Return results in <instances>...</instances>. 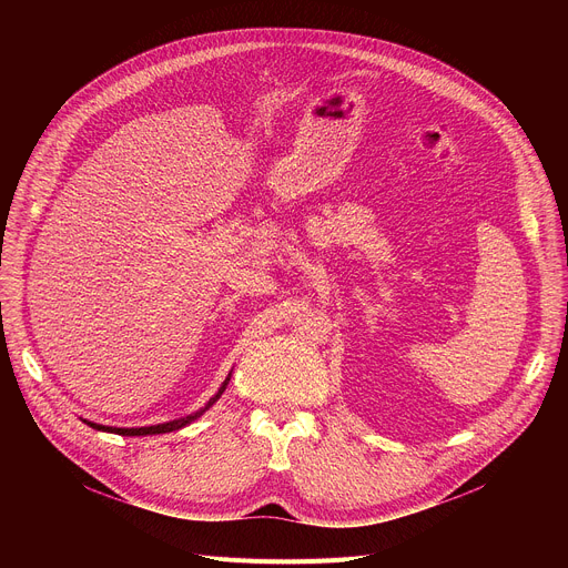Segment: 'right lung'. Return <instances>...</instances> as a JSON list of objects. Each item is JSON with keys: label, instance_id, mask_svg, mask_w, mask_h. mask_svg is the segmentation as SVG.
I'll return each instance as SVG.
<instances>
[{"label": "right lung", "instance_id": "obj_1", "mask_svg": "<svg viewBox=\"0 0 568 568\" xmlns=\"http://www.w3.org/2000/svg\"><path fill=\"white\" fill-rule=\"evenodd\" d=\"M230 377H232V371L227 373V377H225V382L221 384V389L216 392V396L214 398H209V403L202 407V409H197V412H193V414H189V416H182V419H174V422H165V424H156V426H142V428H114V426H103V424H94V422H87V419H82L87 426H92L94 430H103V433H114V435H129V437H142V435H163V433H172V430H179V428H184V426H189V424H193L195 419H200V416L212 407L221 396H223V392L227 389V384H230Z\"/></svg>", "mask_w": 568, "mask_h": 568}]
</instances>
